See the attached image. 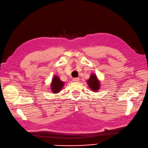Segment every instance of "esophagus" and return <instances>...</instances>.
<instances>
[{"label": "esophagus", "instance_id": "obj_1", "mask_svg": "<svg viewBox=\"0 0 148 148\" xmlns=\"http://www.w3.org/2000/svg\"><path fill=\"white\" fill-rule=\"evenodd\" d=\"M73 81H75V82H78L79 81V78H73Z\"/></svg>", "mask_w": 148, "mask_h": 148}]
</instances>
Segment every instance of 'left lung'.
Wrapping results in <instances>:
<instances>
[{"label": "left lung", "instance_id": "1", "mask_svg": "<svg viewBox=\"0 0 148 148\" xmlns=\"http://www.w3.org/2000/svg\"><path fill=\"white\" fill-rule=\"evenodd\" d=\"M87 82L88 87L90 88V89L92 91H97L99 89L100 85H100V81L95 74H92Z\"/></svg>", "mask_w": 148, "mask_h": 148}]
</instances>
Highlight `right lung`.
<instances>
[{
  "instance_id": "right-lung-1",
  "label": "right lung",
  "mask_w": 148,
  "mask_h": 148,
  "mask_svg": "<svg viewBox=\"0 0 148 148\" xmlns=\"http://www.w3.org/2000/svg\"><path fill=\"white\" fill-rule=\"evenodd\" d=\"M63 86H64V83L60 80L59 77L57 75L54 76L51 83V88L52 92L55 93V94L59 92L61 88H63Z\"/></svg>"
}]
</instances>
